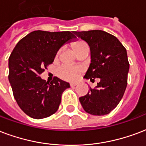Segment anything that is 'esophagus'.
Returning <instances> with one entry per match:
<instances>
[{"label":"esophagus","instance_id":"34e87169","mask_svg":"<svg viewBox=\"0 0 146 146\" xmlns=\"http://www.w3.org/2000/svg\"><path fill=\"white\" fill-rule=\"evenodd\" d=\"M79 84V83H72V84H70V86L72 87H76V86H77Z\"/></svg>","mask_w":146,"mask_h":146}]
</instances>
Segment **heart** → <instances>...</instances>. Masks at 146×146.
I'll use <instances>...</instances> for the list:
<instances>
[{
	"label": "heart",
	"mask_w": 146,
	"mask_h": 146,
	"mask_svg": "<svg viewBox=\"0 0 146 146\" xmlns=\"http://www.w3.org/2000/svg\"><path fill=\"white\" fill-rule=\"evenodd\" d=\"M87 46V43H85L83 41H79L75 44V50L76 52L82 47ZM81 73V69L79 67L73 66L71 65L64 64L60 66L57 69V74L63 80H73L79 76V75Z\"/></svg>",
	"instance_id": "1"
}]
</instances>
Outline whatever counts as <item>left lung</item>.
Here are the masks:
<instances>
[{"mask_svg":"<svg viewBox=\"0 0 146 146\" xmlns=\"http://www.w3.org/2000/svg\"><path fill=\"white\" fill-rule=\"evenodd\" d=\"M90 48V64L84 78L94 81L87 95L80 98L85 111L92 115H104L114 110L121 100L127 87L129 70L127 51L117 38L101 30L73 32Z\"/></svg>","mask_w":146,"mask_h":146,"instance_id":"8db88e82","label":"left lung"}]
</instances>
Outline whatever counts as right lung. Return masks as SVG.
Listing matches in <instances>:
<instances>
[{
  "label": "right lung",
  "instance_id": "1",
  "mask_svg": "<svg viewBox=\"0 0 146 146\" xmlns=\"http://www.w3.org/2000/svg\"><path fill=\"white\" fill-rule=\"evenodd\" d=\"M73 32L34 31L21 39L8 59L10 84L18 106L29 117L41 119L57 111L69 83L55 76L51 82L39 76L52 63L57 52L76 39Z\"/></svg>",
  "mask_w": 146,
  "mask_h": 146
}]
</instances>
